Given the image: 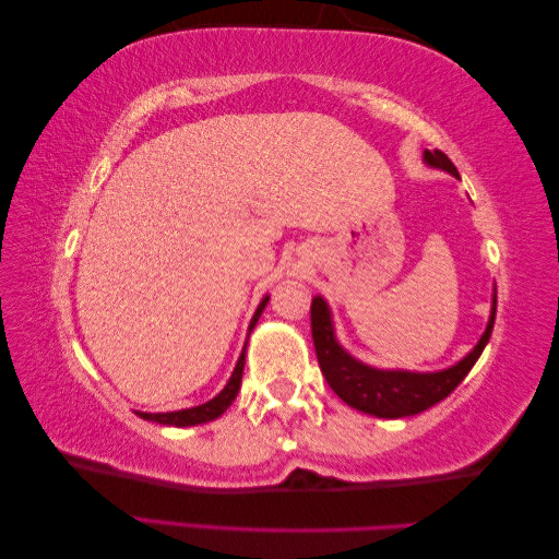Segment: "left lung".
Returning <instances> with one entry per match:
<instances>
[{"label":"left lung","mask_w":559,"mask_h":559,"mask_svg":"<svg viewBox=\"0 0 559 559\" xmlns=\"http://www.w3.org/2000/svg\"><path fill=\"white\" fill-rule=\"evenodd\" d=\"M425 164L459 178V170L451 164V158L439 150H425ZM495 313L497 294H492V311H489L487 328L483 337L477 340V345L461 361L441 371L376 369L352 357L337 343L333 313H330V306L323 296H313L311 301V333L316 357L330 389L343 397L349 407L359 409V413L381 419H397L425 413V409L441 403L443 397L453 393L455 385L468 376L473 364L480 359L485 345L489 343V335H492L495 328Z\"/></svg>","instance_id":"left-lung-1"}]
</instances>
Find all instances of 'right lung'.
<instances>
[{
	"instance_id": "obj_1",
	"label": "right lung",
	"mask_w": 559,
	"mask_h": 559,
	"mask_svg": "<svg viewBox=\"0 0 559 559\" xmlns=\"http://www.w3.org/2000/svg\"><path fill=\"white\" fill-rule=\"evenodd\" d=\"M270 301V296H265L263 301L258 304V309L253 313V321H250L248 325V333L250 330L255 328L260 313L265 311V306ZM243 364H246V347L241 352V357H238L236 361V369L231 373L229 383L224 385L219 395H214L212 401L202 403L198 407H188V409H176V413H136L142 419H146V423H158V425H166V427H195V425H204V423H212V419L222 417L226 409H229V405L236 401L238 395V389H241V379H243Z\"/></svg>"
}]
</instances>
